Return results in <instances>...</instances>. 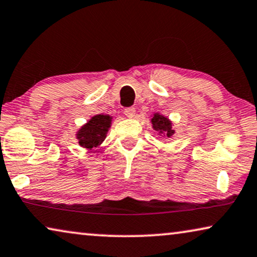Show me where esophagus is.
<instances>
[{"instance_id": "esophagus-1", "label": "esophagus", "mask_w": 257, "mask_h": 257, "mask_svg": "<svg viewBox=\"0 0 257 257\" xmlns=\"http://www.w3.org/2000/svg\"><path fill=\"white\" fill-rule=\"evenodd\" d=\"M124 114L128 118H133L136 116V109L135 107H126L124 110Z\"/></svg>"}]
</instances>
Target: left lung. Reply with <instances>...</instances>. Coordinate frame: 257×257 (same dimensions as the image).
<instances>
[{
  "label": "left lung",
  "mask_w": 257,
  "mask_h": 257,
  "mask_svg": "<svg viewBox=\"0 0 257 257\" xmlns=\"http://www.w3.org/2000/svg\"><path fill=\"white\" fill-rule=\"evenodd\" d=\"M152 127H153L159 136L163 138H172L175 135L174 122L169 119L168 117L163 116V114L155 112L152 116Z\"/></svg>",
  "instance_id": "8db88e82"
}]
</instances>
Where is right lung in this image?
<instances>
[{
	"label": "right lung",
	"mask_w": 257,
	"mask_h": 257,
	"mask_svg": "<svg viewBox=\"0 0 257 257\" xmlns=\"http://www.w3.org/2000/svg\"><path fill=\"white\" fill-rule=\"evenodd\" d=\"M112 124V116L110 114H96L76 131V139L81 147L91 150L103 144L107 132Z\"/></svg>",
	"instance_id": "right-lung-1"
}]
</instances>
